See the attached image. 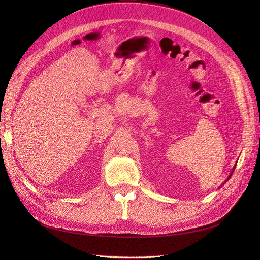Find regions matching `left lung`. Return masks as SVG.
Returning <instances> with one entry per match:
<instances>
[{
  "instance_id": "obj_1",
  "label": "left lung",
  "mask_w": 260,
  "mask_h": 260,
  "mask_svg": "<svg viewBox=\"0 0 260 260\" xmlns=\"http://www.w3.org/2000/svg\"><path fill=\"white\" fill-rule=\"evenodd\" d=\"M233 171H234V169H233V170H232V172H231V175H230V176H229V178H228V180H229V179H230V177H231V176H232V174H233Z\"/></svg>"
}]
</instances>
